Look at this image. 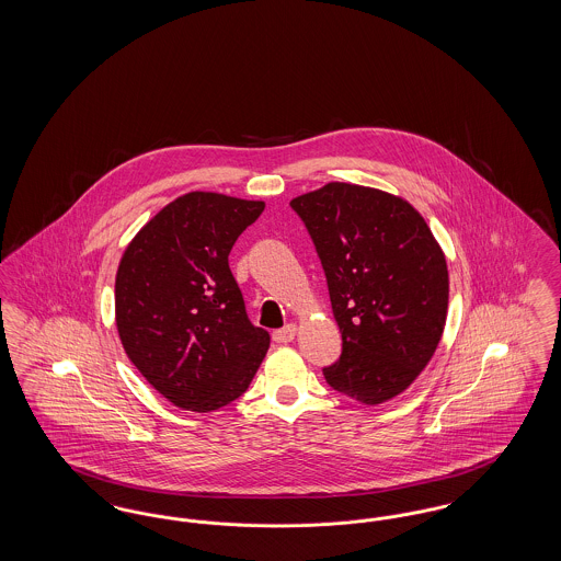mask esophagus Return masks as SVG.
I'll use <instances>...</instances> for the list:
<instances>
[{"label": "esophagus", "instance_id": "obj_1", "mask_svg": "<svg viewBox=\"0 0 561 561\" xmlns=\"http://www.w3.org/2000/svg\"><path fill=\"white\" fill-rule=\"evenodd\" d=\"M294 336H296V325H294V323H288V325H284L282 330H275V332H273V341L279 343V345L293 343Z\"/></svg>", "mask_w": 561, "mask_h": 561}]
</instances>
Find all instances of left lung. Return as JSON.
Wrapping results in <instances>:
<instances>
[{
    "mask_svg": "<svg viewBox=\"0 0 561 561\" xmlns=\"http://www.w3.org/2000/svg\"><path fill=\"white\" fill-rule=\"evenodd\" d=\"M290 206L316 243L343 334L325 382L366 405L400 396L433 357L448 316V265L425 218L398 195L348 183Z\"/></svg>",
    "mask_w": 561,
    "mask_h": 561,
    "instance_id": "1",
    "label": "left lung"
}]
</instances>
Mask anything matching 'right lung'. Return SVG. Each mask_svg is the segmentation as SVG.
<instances>
[{
  "mask_svg": "<svg viewBox=\"0 0 561 561\" xmlns=\"http://www.w3.org/2000/svg\"><path fill=\"white\" fill-rule=\"evenodd\" d=\"M265 210L193 191L156 214L128 243L115 277V323L126 355L174 405L213 412L252 382L267 330L252 325L229 268L236 240Z\"/></svg>",
  "mask_w": 561,
  "mask_h": 561,
  "instance_id": "obj_1",
  "label": "right lung"
}]
</instances>
